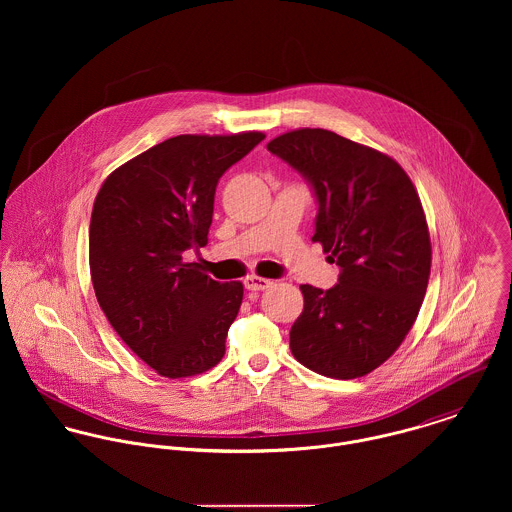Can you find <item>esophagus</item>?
I'll list each match as a JSON object with an SVG mask.
<instances>
[{"instance_id":"1","label":"esophagus","mask_w":512,"mask_h":512,"mask_svg":"<svg viewBox=\"0 0 512 512\" xmlns=\"http://www.w3.org/2000/svg\"><path fill=\"white\" fill-rule=\"evenodd\" d=\"M244 286L250 292H264V290H268L272 286V282L266 280V278H260V276H246L244 278Z\"/></svg>"}]
</instances>
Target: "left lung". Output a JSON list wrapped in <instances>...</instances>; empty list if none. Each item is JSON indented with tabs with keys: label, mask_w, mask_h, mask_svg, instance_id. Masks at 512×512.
I'll use <instances>...</instances> for the list:
<instances>
[{
	"label": "left lung",
	"mask_w": 512,
	"mask_h": 512,
	"mask_svg": "<svg viewBox=\"0 0 512 512\" xmlns=\"http://www.w3.org/2000/svg\"><path fill=\"white\" fill-rule=\"evenodd\" d=\"M268 149L311 183V240L341 268L331 290L299 286L293 357L329 378L365 376L402 345L428 290L432 242L418 191L396 159L329 130H292Z\"/></svg>",
	"instance_id": "8db88e82"
}]
</instances>
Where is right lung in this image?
Segmentation results:
<instances>
[{"label":"right lung","instance_id":"right-lung-1","mask_svg":"<svg viewBox=\"0 0 512 512\" xmlns=\"http://www.w3.org/2000/svg\"><path fill=\"white\" fill-rule=\"evenodd\" d=\"M266 136L183 134L114 169L90 217L96 299L120 339L157 374H201L224 357L244 286L220 284L185 262L209 242L222 173Z\"/></svg>","mask_w":512,"mask_h":512}]
</instances>
